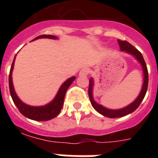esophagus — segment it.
Returning <instances> with one entry per match:
<instances>
[{
    "label": "esophagus",
    "mask_w": 158,
    "mask_h": 158,
    "mask_svg": "<svg viewBox=\"0 0 158 158\" xmlns=\"http://www.w3.org/2000/svg\"><path fill=\"white\" fill-rule=\"evenodd\" d=\"M88 74H89V69L87 68H84L79 71V75L80 76H86V75H88Z\"/></svg>",
    "instance_id": "esophagus-1"
}]
</instances>
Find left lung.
<instances>
[{"instance_id": "left-lung-1", "label": "left lung", "mask_w": 158, "mask_h": 158, "mask_svg": "<svg viewBox=\"0 0 158 158\" xmlns=\"http://www.w3.org/2000/svg\"><path fill=\"white\" fill-rule=\"evenodd\" d=\"M118 43L120 45V50L125 52H127L129 54L132 55L133 56L135 57V59L137 60L139 62L143 68V83L142 89L140 94H139V96L137 97V98L135 99V101L133 102L132 103H130V105H128L127 106H125L121 109H118V110H112V109H108V108L104 107L103 106L100 105V104L97 103L96 102L94 101V96H93V89H94V79L91 78L89 79V96L91 104L93 106V107L100 113L101 115H104L106 117L109 118H118L122 117L125 115H127L130 113H132L133 111H135L139 106L140 105L141 102L143 101V99L144 98L145 94L147 93L148 85V72L147 65L144 61V59L143 57L142 54L139 51L137 50L136 48L130 44V43H128L127 41H122L118 39Z\"/></svg>"}]
</instances>
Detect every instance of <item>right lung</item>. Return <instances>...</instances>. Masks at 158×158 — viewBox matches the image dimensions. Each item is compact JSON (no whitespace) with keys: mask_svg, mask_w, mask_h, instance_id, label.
<instances>
[{"mask_svg":"<svg viewBox=\"0 0 158 158\" xmlns=\"http://www.w3.org/2000/svg\"><path fill=\"white\" fill-rule=\"evenodd\" d=\"M38 38L56 39L57 38L54 35H41L34 38L33 40H37ZM15 57L16 55L14 58L10 74H9V88H10V92L11 98L13 99L14 103L15 104V106L19 110V112L28 119L38 120V121H46V120H52L56 116H57L59 115L60 111L64 105V99L67 89H69L72 82L75 79V77H71V78L67 79L64 83H63V84L60 88L59 91L57 93L56 96L55 97V98L50 103L47 104L45 106H33L27 105V104L23 103V102L19 98V97L17 96V94L15 92V89H14L13 82H12V71H13L14 69Z\"/></svg>","mask_w":158,"mask_h":158,"instance_id":"right-lung-1","label":"right lung"}]
</instances>
